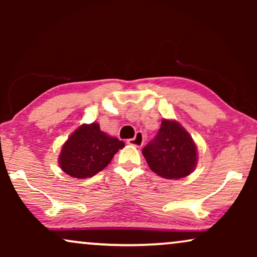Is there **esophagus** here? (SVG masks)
<instances>
[{"instance_id": "esophagus-1", "label": "esophagus", "mask_w": 257, "mask_h": 257, "mask_svg": "<svg viewBox=\"0 0 257 257\" xmlns=\"http://www.w3.org/2000/svg\"><path fill=\"white\" fill-rule=\"evenodd\" d=\"M144 140H145V138H144L143 133L142 132H137L135 138L127 140V144H128V145H133V146H137V147H142L143 144H144Z\"/></svg>"}]
</instances>
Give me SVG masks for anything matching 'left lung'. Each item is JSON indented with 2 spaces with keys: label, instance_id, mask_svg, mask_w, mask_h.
<instances>
[{
  "label": "left lung",
  "instance_id": "1",
  "mask_svg": "<svg viewBox=\"0 0 257 257\" xmlns=\"http://www.w3.org/2000/svg\"><path fill=\"white\" fill-rule=\"evenodd\" d=\"M143 154L154 173L165 179H181L194 171L196 145L189 133L175 120L163 119L160 130Z\"/></svg>",
  "mask_w": 257,
  "mask_h": 257
}]
</instances>
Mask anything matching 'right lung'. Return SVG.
Returning a JSON list of instances; mask_svg holds the SVG:
<instances>
[{
	"mask_svg": "<svg viewBox=\"0 0 257 257\" xmlns=\"http://www.w3.org/2000/svg\"><path fill=\"white\" fill-rule=\"evenodd\" d=\"M124 146V142L100 131L97 122L83 124L64 143L58 164L70 177L90 178L104 170Z\"/></svg>",
	"mask_w": 257,
	"mask_h": 257,
	"instance_id": "obj_1",
	"label": "right lung"
}]
</instances>
